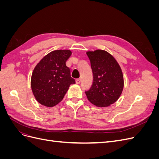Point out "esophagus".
Returning a JSON list of instances; mask_svg holds the SVG:
<instances>
[{"label":"esophagus","instance_id":"1","mask_svg":"<svg viewBox=\"0 0 159 159\" xmlns=\"http://www.w3.org/2000/svg\"><path fill=\"white\" fill-rule=\"evenodd\" d=\"M75 82L77 84H80L81 82V80L80 79H76L75 80Z\"/></svg>","mask_w":159,"mask_h":159}]
</instances>
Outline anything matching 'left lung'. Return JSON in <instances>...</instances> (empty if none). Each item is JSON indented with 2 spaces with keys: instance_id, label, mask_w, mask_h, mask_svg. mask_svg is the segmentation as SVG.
<instances>
[{
  "instance_id": "1",
  "label": "left lung",
  "mask_w": 159,
  "mask_h": 159,
  "mask_svg": "<svg viewBox=\"0 0 159 159\" xmlns=\"http://www.w3.org/2000/svg\"><path fill=\"white\" fill-rule=\"evenodd\" d=\"M93 80L85 93L89 102L98 107H105L114 103L121 95L124 85L121 68L107 52L97 50L88 52Z\"/></svg>"
}]
</instances>
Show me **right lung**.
<instances>
[{
	"label": "right lung",
	"mask_w": 159,
	"mask_h": 159,
	"mask_svg": "<svg viewBox=\"0 0 159 159\" xmlns=\"http://www.w3.org/2000/svg\"><path fill=\"white\" fill-rule=\"evenodd\" d=\"M71 54L68 50L52 51L34 69L31 88L37 102L41 105L55 106L63 99L70 85L75 83L66 64Z\"/></svg>",
	"instance_id": "add662e5"
}]
</instances>
